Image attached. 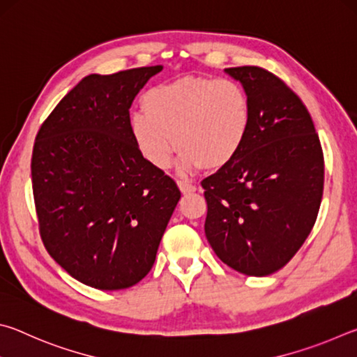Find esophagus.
I'll use <instances>...</instances> for the list:
<instances>
[{
    "label": "esophagus",
    "instance_id": "esophagus-1",
    "mask_svg": "<svg viewBox=\"0 0 357 357\" xmlns=\"http://www.w3.org/2000/svg\"><path fill=\"white\" fill-rule=\"evenodd\" d=\"M178 185H179V190L183 193H190V192L197 190V185H193L190 183H185V181H178Z\"/></svg>",
    "mask_w": 357,
    "mask_h": 357
}]
</instances>
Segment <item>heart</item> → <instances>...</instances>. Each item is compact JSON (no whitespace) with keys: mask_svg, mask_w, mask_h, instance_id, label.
<instances>
[{"mask_svg":"<svg viewBox=\"0 0 357 357\" xmlns=\"http://www.w3.org/2000/svg\"><path fill=\"white\" fill-rule=\"evenodd\" d=\"M142 107L130 119L132 140L160 170L172 167L176 146L184 173L220 170L243 151L252 124L249 94L231 78L181 77L148 89Z\"/></svg>","mask_w":357,"mask_h":357,"instance_id":"b5f03b06","label":"heart"}]
</instances>
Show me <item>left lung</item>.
Segmentation results:
<instances>
[{
  "label": "left lung",
  "mask_w": 357,
  "mask_h": 357,
  "mask_svg": "<svg viewBox=\"0 0 357 357\" xmlns=\"http://www.w3.org/2000/svg\"><path fill=\"white\" fill-rule=\"evenodd\" d=\"M252 105L245 144L231 164L202 181L204 233L223 263L245 275H269L301 249L315 225L324 157L302 100L257 66L225 69Z\"/></svg>",
  "instance_id": "obj_1"
}]
</instances>
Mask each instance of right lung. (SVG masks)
Masks as SVG:
<instances>
[{
    "label": "right lung",
    "instance_id": "right-lung-1",
    "mask_svg": "<svg viewBox=\"0 0 357 357\" xmlns=\"http://www.w3.org/2000/svg\"><path fill=\"white\" fill-rule=\"evenodd\" d=\"M160 70L84 77L36 135L31 179L42 243L88 287L140 282L181 198L176 183L144 159L130 135L132 102Z\"/></svg>",
    "mask_w": 357,
    "mask_h": 357
}]
</instances>
